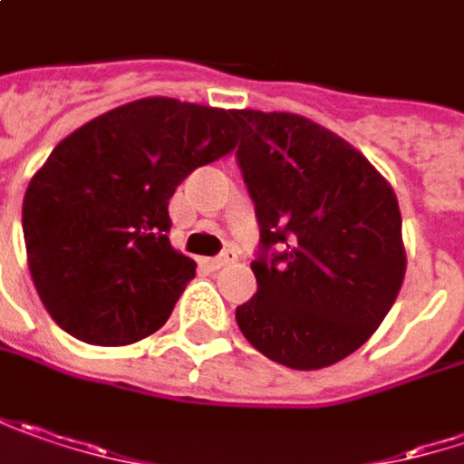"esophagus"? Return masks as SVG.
<instances>
[{"mask_svg": "<svg viewBox=\"0 0 464 464\" xmlns=\"http://www.w3.org/2000/svg\"><path fill=\"white\" fill-rule=\"evenodd\" d=\"M237 256H235V250H224V253H219V256H214V258H203V266H208V268H221V266H227V264H232Z\"/></svg>", "mask_w": 464, "mask_h": 464, "instance_id": "1", "label": "esophagus"}]
</instances>
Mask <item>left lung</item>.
<instances>
[{"label":"left lung","instance_id":"left-lung-1","mask_svg":"<svg viewBox=\"0 0 464 464\" xmlns=\"http://www.w3.org/2000/svg\"><path fill=\"white\" fill-rule=\"evenodd\" d=\"M235 125L261 232L258 290L237 305V326L274 362L326 368L379 329L402 287L397 196L362 153L305 117L243 109Z\"/></svg>","mask_w":464,"mask_h":464}]
</instances>
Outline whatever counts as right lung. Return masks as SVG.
<instances>
[{"instance_id":"right-lung-1","label":"right lung","mask_w":464,"mask_h":464,"mask_svg":"<svg viewBox=\"0 0 464 464\" xmlns=\"http://www.w3.org/2000/svg\"><path fill=\"white\" fill-rule=\"evenodd\" d=\"M235 111L140 99L67 135L23 198L35 290L59 326L120 347L161 329L196 274L169 243V198L235 149Z\"/></svg>"}]
</instances>
